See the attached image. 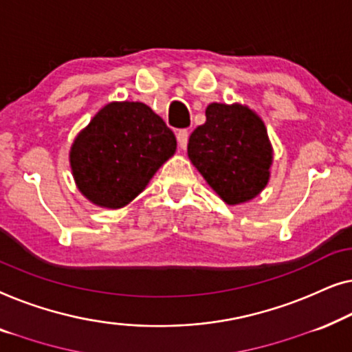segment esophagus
Masks as SVG:
<instances>
[{
  "instance_id": "1",
  "label": "esophagus",
  "mask_w": 352,
  "mask_h": 352,
  "mask_svg": "<svg viewBox=\"0 0 352 352\" xmlns=\"http://www.w3.org/2000/svg\"><path fill=\"white\" fill-rule=\"evenodd\" d=\"M188 138H190V132H188L186 129H182V131L177 132V142H178V145H180L182 150H185L186 148Z\"/></svg>"
}]
</instances>
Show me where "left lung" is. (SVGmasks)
Segmentation results:
<instances>
[{"label":"left lung","instance_id":"8db88e82","mask_svg":"<svg viewBox=\"0 0 352 352\" xmlns=\"http://www.w3.org/2000/svg\"><path fill=\"white\" fill-rule=\"evenodd\" d=\"M195 129L188 156L226 204L250 201L270 180L273 151L263 121L239 103H210Z\"/></svg>","mask_w":352,"mask_h":352}]
</instances>
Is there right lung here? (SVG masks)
Returning <instances> with one entry per match:
<instances>
[{"label":"right lung","instance_id":"add662e5","mask_svg":"<svg viewBox=\"0 0 352 352\" xmlns=\"http://www.w3.org/2000/svg\"><path fill=\"white\" fill-rule=\"evenodd\" d=\"M175 148L174 132L150 107L113 102L76 137L72 170L89 201L120 209L145 190Z\"/></svg>","mask_w":352,"mask_h":352}]
</instances>
